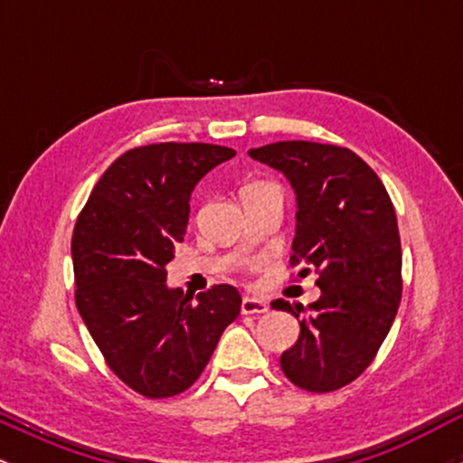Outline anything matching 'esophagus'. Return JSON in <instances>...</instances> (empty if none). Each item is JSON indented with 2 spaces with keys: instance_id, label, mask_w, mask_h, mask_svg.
Masks as SVG:
<instances>
[{
  "instance_id": "obj_1",
  "label": "esophagus",
  "mask_w": 463,
  "mask_h": 463,
  "mask_svg": "<svg viewBox=\"0 0 463 463\" xmlns=\"http://www.w3.org/2000/svg\"><path fill=\"white\" fill-rule=\"evenodd\" d=\"M269 309V305L265 300H259V298H246L241 300V313L243 316H259V313H265Z\"/></svg>"
}]
</instances>
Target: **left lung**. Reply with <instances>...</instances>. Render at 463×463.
<instances>
[{"label":"left lung","mask_w":463,"mask_h":463,"mask_svg":"<svg viewBox=\"0 0 463 463\" xmlns=\"http://www.w3.org/2000/svg\"><path fill=\"white\" fill-rule=\"evenodd\" d=\"M279 169L296 194L291 265L313 268V305L274 300L300 322L298 342L280 354L300 390L335 392L353 383L390 333L402 294L398 222L381 178L348 147L279 141L248 152Z\"/></svg>","instance_id":"obj_1"}]
</instances>
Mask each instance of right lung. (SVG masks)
Segmentation results:
<instances>
[{
  "label": "right lung",
  "instance_id": "obj_1",
  "mask_svg": "<svg viewBox=\"0 0 463 463\" xmlns=\"http://www.w3.org/2000/svg\"><path fill=\"white\" fill-rule=\"evenodd\" d=\"M235 150L154 143L121 154L98 180L71 239L76 307L109 368L146 398L198 381L241 311L232 285L184 294L167 287L189 222L191 191Z\"/></svg>",
  "mask_w": 463,
  "mask_h": 463
}]
</instances>
